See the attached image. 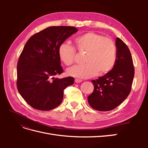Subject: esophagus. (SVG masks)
I'll use <instances>...</instances> for the list:
<instances>
[{
    "instance_id": "esophagus-1",
    "label": "esophagus",
    "mask_w": 148,
    "mask_h": 148,
    "mask_svg": "<svg viewBox=\"0 0 148 148\" xmlns=\"http://www.w3.org/2000/svg\"><path fill=\"white\" fill-rule=\"evenodd\" d=\"M82 82V79H75V82L77 83H81Z\"/></svg>"
}]
</instances>
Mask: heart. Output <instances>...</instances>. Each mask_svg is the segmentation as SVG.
<instances>
[{
    "label": "heart",
    "instance_id": "obj_1",
    "mask_svg": "<svg viewBox=\"0 0 148 148\" xmlns=\"http://www.w3.org/2000/svg\"><path fill=\"white\" fill-rule=\"evenodd\" d=\"M75 41L78 50L86 52L84 57L86 64L70 67L66 70L67 75L78 78H89L97 73L105 75L113 69L117 60V48L111 39L90 31L79 36ZM58 56L64 64L70 65L75 59V49L63 42L58 48Z\"/></svg>",
    "mask_w": 148,
    "mask_h": 148
}]
</instances>
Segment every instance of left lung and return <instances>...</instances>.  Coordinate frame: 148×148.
I'll return each instance as SVG.
<instances>
[{
  "instance_id": "1",
  "label": "left lung",
  "mask_w": 148,
  "mask_h": 148,
  "mask_svg": "<svg viewBox=\"0 0 148 148\" xmlns=\"http://www.w3.org/2000/svg\"><path fill=\"white\" fill-rule=\"evenodd\" d=\"M117 60L113 69L96 80L88 97L89 104L99 111H109L119 106L129 95L135 75L133 60L128 46L116 38Z\"/></svg>"
}]
</instances>
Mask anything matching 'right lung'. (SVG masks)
I'll return each mask as SVG.
<instances>
[{"mask_svg": "<svg viewBox=\"0 0 148 148\" xmlns=\"http://www.w3.org/2000/svg\"><path fill=\"white\" fill-rule=\"evenodd\" d=\"M78 29L73 26H50L33 35L26 42L17 64V89L33 108L50 110L63 100L64 89L73 77L59 79L64 70L58 48Z\"/></svg>", "mask_w": 148, "mask_h": 148, "instance_id": "right-lung-1", "label": "right lung"}]
</instances>
